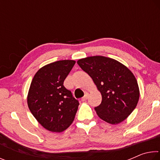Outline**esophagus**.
I'll return each mask as SVG.
<instances>
[{
    "mask_svg": "<svg viewBox=\"0 0 160 160\" xmlns=\"http://www.w3.org/2000/svg\"><path fill=\"white\" fill-rule=\"evenodd\" d=\"M88 94L86 93V94H85V96H84V97H82V99H81V100H82V102H85V101H86L87 99H88Z\"/></svg>",
    "mask_w": 160,
    "mask_h": 160,
    "instance_id": "1",
    "label": "esophagus"
}]
</instances>
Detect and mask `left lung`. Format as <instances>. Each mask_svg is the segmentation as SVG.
<instances>
[{
  "label": "left lung",
  "instance_id": "obj_1",
  "mask_svg": "<svg viewBox=\"0 0 160 160\" xmlns=\"http://www.w3.org/2000/svg\"><path fill=\"white\" fill-rule=\"evenodd\" d=\"M77 63L102 94L101 104L94 107L99 117L111 124L125 120L136 107L140 97L131 70L114 59L100 56L80 59Z\"/></svg>",
  "mask_w": 160,
  "mask_h": 160
}]
</instances>
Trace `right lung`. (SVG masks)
Returning <instances> with one entry per match:
<instances>
[{
    "mask_svg": "<svg viewBox=\"0 0 160 160\" xmlns=\"http://www.w3.org/2000/svg\"><path fill=\"white\" fill-rule=\"evenodd\" d=\"M75 63L63 60L40 68L33 78L28 96V104L35 118L48 131L60 132L72 123L79 102L63 82Z\"/></svg>",
    "mask_w": 160,
    "mask_h": 160,
    "instance_id": "right-lung-1",
    "label": "right lung"
}]
</instances>
